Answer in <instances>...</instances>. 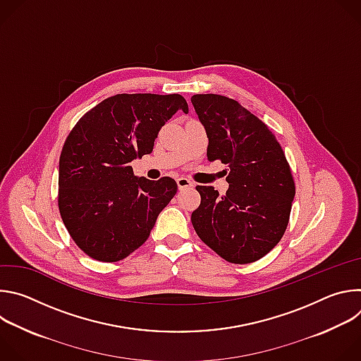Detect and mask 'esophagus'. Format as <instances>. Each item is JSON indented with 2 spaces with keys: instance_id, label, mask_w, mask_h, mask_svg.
Masks as SVG:
<instances>
[{
  "instance_id": "esophagus-1",
  "label": "esophagus",
  "mask_w": 361,
  "mask_h": 361,
  "mask_svg": "<svg viewBox=\"0 0 361 361\" xmlns=\"http://www.w3.org/2000/svg\"><path fill=\"white\" fill-rule=\"evenodd\" d=\"M177 185H178L180 190H185V188H191L194 184H192V181H190L188 178L180 177V178H177Z\"/></svg>"
}]
</instances>
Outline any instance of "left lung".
<instances>
[{
	"label": "left lung",
	"mask_w": 361,
	"mask_h": 361,
	"mask_svg": "<svg viewBox=\"0 0 361 361\" xmlns=\"http://www.w3.org/2000/svg\"><path fill=\"white\" fill-rule=\"evenodd\" d=\"M192 107L209 137V161L228 164V190L197 185L200 207L191 223L198 237L224 260L257 262L281 240L295 187L284 152L269 127L237 101L195 94Z\"/></svg>",
	"instance_id": "8db88e82"
}]
</instances>
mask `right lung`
<instances>
[{"label": "right lung", "instance_id": "obj_1", "mask_svg": "<svg viewBox=\"0 0 361 361\" xmlns=\"http://www.w3.org/2000/svg\"><path fill=\"white\" fill-rule=\"evenodd\" d=\"M178 110L188 113L180 94H117L82 116L67 137L59 207L70 235L91 259H126L145 243L176 195V180L137 177L131 161L151 154L159 131Z\"/></svg>", "mask_w": 361, "mask_h": 361}]
</instances>
